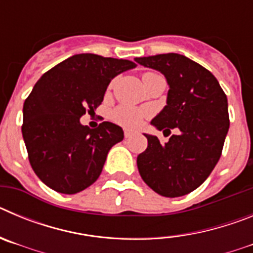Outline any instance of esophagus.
I'll return each instance as SVG.
<instances>
[{"instance_id":"obj_1","label":"esophagus","mask_w":253,"mask_h":253,"mask_svg":"<svg viewBox=\"0 0 253 253\" xmlns=\"http://www.w3.org/2000/svg\"><path fill=\"white\" fill-rule=\"evenodd\" d=\"M133 135V131L130 130H124V137L125 138H130Z\"/></svg>"}]
</instances>
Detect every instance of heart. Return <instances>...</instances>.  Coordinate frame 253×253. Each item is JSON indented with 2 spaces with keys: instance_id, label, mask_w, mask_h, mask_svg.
I'll use <instances>...</instances> for the list:
<instances>
[{
  "instance_id": "obj_1",
  "label": "heart",
  "mask_w": 253,
  "mask_h": 253,
  "mask_svg": "<svg viewBox=\"0 0 253 253\" xmlns=\"http://www.w3.org/2000/svg\"><path fill=\"white\" fill-rule=\"evenodd\" d=\"M156 75L153 72H146L143 73L142 78L147 77V76ZM147 111L140 109V107H134V106H128V105H120L113 111L111 114V118L115 123H118L119 125L124 126V128L128 129H135L138 128L139 125H142L143 120L146 119Z\"/></svg>"
}]
</instances>
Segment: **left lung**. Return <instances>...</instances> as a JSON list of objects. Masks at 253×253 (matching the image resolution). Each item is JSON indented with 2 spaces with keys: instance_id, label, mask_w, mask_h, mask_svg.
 Instances as JSON below:
<instances>
[{
  "instance_id": "1",
  "label": "left lung",
  "mask_w": 253,
  "mask_h": 253,
  "mask_svg": "<svg viewBox=\"0 0 253 253\" xmlns=\"http://www.w3.org/2000/svg\"><path fill=\"white\" fill-rule=\"evenodd\" d=\"M165 75L167 105L152 124L169 131V142L146 134L148 147L137 158L143 181L166 198L186 195L208 178L222 154L229 129L227 95L213 73L176 53L135 58Z\"/></svg>"
}]
</instances>
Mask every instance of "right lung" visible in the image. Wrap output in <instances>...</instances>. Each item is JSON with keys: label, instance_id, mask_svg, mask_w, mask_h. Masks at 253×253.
<instances>
[{"label": "right lung", "instance_id": "right-lung-1", "mask_svg": "<svg viewBox=\"0 0 253 253\" xmlns=\"http://www.w3.org/2000/svg\"><path fill=\"white\" fill-rule=\"evenodd\" d=\"M128 59L76 54L39 78L24 102L21 131L31 167L46 186L76 194L92 185L123 129L102 122L95 129L80 123L101 105L115 76L134 68Z\"/></svg>", "mask_w": 253, "mask_h": 253}]
</instances>
